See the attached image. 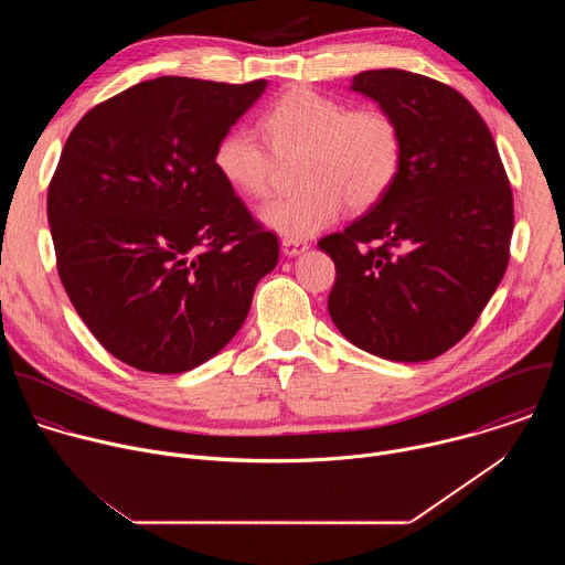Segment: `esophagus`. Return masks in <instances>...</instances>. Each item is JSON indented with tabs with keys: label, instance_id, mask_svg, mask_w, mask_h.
<instances>
[{
	"label": "esophagus",
	"instance_id": "34e87169",
	"mask_svg": "<svg viewBox=\"0 0 565 565\" xmlns=\"http://www.w3.org/2000/svg\"><path fill=\"white\" fill-rule=\"evenodd\" d=\"M281 250H284V255H288V257H295V255H301L303 250H308V241H303V238H284L281 241Z\"/></svg>",
	"mask_w": 565,
	"mask_h": 565
}]
</instances>
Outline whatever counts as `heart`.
Instances as JSON below:
<instances>
[{"mask_svg":"<svg viewBox=\"0 0 565 565\" xmlns=\"http://www.w3.org/2000/svg\"><path fill=\"white\" fill-rule=\"evenodd\" d=\"M262 136L234 127L212 151L216 174L241 196L270 192L275 156L299 153V192L262 210V221L288 238H308L329 227L342 212L375 205L402 166V134L380 107L349 109L342 100L292 87L259 116Z\"/></svg>","mask_w":565,"mask_h":565,"instance_id":"1","label":"heart"}]
</instances>
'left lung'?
I'll return each mask as SVG.
<instances>
[{
  "instance_id": "obj_1",
  "label": "left lung",
  "mask_w": 565,
  "mask_h": 565,
  "mask_svg": "<svg viewBox=\"0 0 565 565\" xmlns=\"http://www.w3.org/2000/svg\"><path fill=\"white\" fill-rule=\"evenodd\" d=\"M353 92L395 118L402 166L364 216L319 238L338 270L329 312L366 353L434 360L471 331L505 275L510 179L486 120L449 85L377 68L358 73Z\"/></svg>"
}]
</instances>
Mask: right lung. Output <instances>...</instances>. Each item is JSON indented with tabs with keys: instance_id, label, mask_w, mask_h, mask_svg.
<instances>
[{
	"instance_id": "add662e5",
	"label": "right lung",
	"mask_w": 565,
	"mask_h": 565,
	"mask_svg": "<svg viewBox=\"0 0 565 565\" xmlns=\"http://www.w3.org/2000/svg\"><path fill=\"white\" fill-rule=\"evenodd\" d=\"M264 89L163 75L96 105L64 142L46 196L57 275L94 338L138 371L216 355L277 266V234L212 166Z\"/></svg>"
}]
</instances>
